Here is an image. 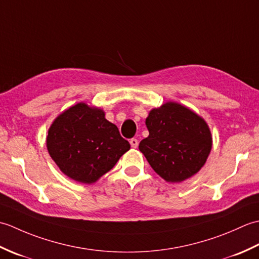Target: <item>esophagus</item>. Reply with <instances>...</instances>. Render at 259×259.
I'll use <instances>...</instances> for the list:
<instances>
[{
    "label": "esophagus",
    "instance_id": "esophagus-1",
    "mask_svg": "<svg viewBox=\"0 0 259 259\" xmlns=\"http://www.w3.org/2000/svg\"><path fill=\"white\" fill-rule=\"evenodd\" d=\"M129 142H130V145H131V147H133V148H137V147H138V145H139V141L137 140L136 138L130 139Z\"/></svg>",
    "mask_w": 259,
    "mask_h": 259
}]
</instances>
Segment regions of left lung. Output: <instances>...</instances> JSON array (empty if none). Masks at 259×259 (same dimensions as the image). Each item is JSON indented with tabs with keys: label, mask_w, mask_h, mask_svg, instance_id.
<instances>
[{
	"label": "left lung",
	"mask_w": 259,
	"mask_h": 259,
	"mask_svg": "<svg viewBox=\"0 0 259 259\" xmlns=\"http://www.w3.org/2000/svg\"><path fill=\"white\" fill-rule=\"evenodd\" d=\"M149 136L139 150L151 168L168 183H181L206 163L212 147L210 129L199 114L174 101L150 110Z\"/></svg>",
	"instance_id": "left-lung-1"
}]
</instances>
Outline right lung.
<instances>
[{
	"label": "right lung",
	"mask_w": 259,
	"mask_h": 259,
	"mask_svg": "<svg viewBox=\"0 0 259 259\" xmlns=\"http://www.w3.org/2000/svg\"><path fill=\"white\" fill-rule=\"evenodd\" d=\"M49 155L61 171L91 185L110 171L130 144L102 109L79 102L54 119L47 136Z\"/></svg>",
	"instance_id": "add662e5"
}]
</instances>
